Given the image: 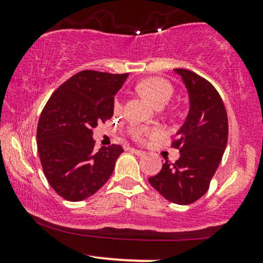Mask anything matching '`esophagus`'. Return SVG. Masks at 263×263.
<instances>
[{
    "mask_svg": "<svg viewBox=\"0 0 263 263\" xmlns=\"http://www.w3.org/2000/svg\"><path fill=\"white\" fill-rule=\"evenodd\" d=\"M131 153H134L135 155H137V156H144L145 155V151L137 150V148H131Z\"/></svg>",
    "mask_w": 263,
    "mask_h": 263,
    "instance_id": "esophagus-1",
    "label": "esophagus"
}]
</instances>
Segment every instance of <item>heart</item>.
Returning <instances> with one entry per match:
<instances>
[{
  "label": "heart",
  "mask_w": 263,
  "mask_h": 263,
  "mask_svg": "<svg viewBox=\"0 0 263 263\" xmlns=\"http://www.w3.org/2000/svg\"><path fill=\"white\" fill-rule=\"evenodd\" d=\"M137 89H139V91L146 98L154 107L164 105L171 99L172 94H173V87H172V85L168 81L158 78L144 79L142 81H140ZM115 108L116 110H119V108H121V102L119 100L116 102ZM153 134L154 131H150V129H146L140 126H134L131 128L132 137H135L136 140H144L146 137L151 136Z\"/></svg>",
  "instance_id": "1"
}]
</instances>
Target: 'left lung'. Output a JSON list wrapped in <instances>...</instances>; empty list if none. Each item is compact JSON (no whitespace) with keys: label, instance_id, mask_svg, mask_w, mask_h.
Listing matches in <instances>:
<instances>
[{"label":"left lung","instance_id":"1","mask_svg":"<svg viewBox=\"0 0 263 263\" xmlns=\"http://www.w3.org/2000/svg\"><path fill=\"white\" fill-rule=\"evenodd\" d=\"M188 94L187 117L172 146L179 147L176 163L165 161L150 184L171 202L190 205L210 187L228 144V116L219 92L192 71L176 68Z\"/></svg>","mask_w":263,"mask_h":263}]
</instances>
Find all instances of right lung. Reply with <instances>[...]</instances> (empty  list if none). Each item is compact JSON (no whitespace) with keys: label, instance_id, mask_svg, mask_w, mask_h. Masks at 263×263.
I'll return each mask as SVG.
<instances>
[{"label":"right lung","instance_id":"obj_1","mask_svg":"<svg viewBox=\"0 0 263 263\" xmlns=\"http://www.w3.org/2000/svg\"><path fill=\"white\" fill-rule=\"evenodd\" d=\"M128 73L81 71L61 85L42 112L36 145L44 176L65 200L94 195L110 178L119 145L94 151L92 129L112 118L115 97Z\"/></svg>","mask_w":263,"mask_h":263}]
</instances>
